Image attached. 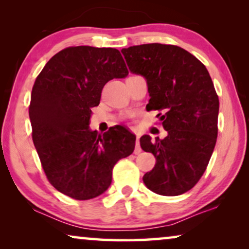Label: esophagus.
<instances>
[{
    "mask_svg": "<svg viewBox=\"0 0 249 249\" xmlns=\"http://www.w3.org/2000/svg\"><path fill=\"white\" fill-rule=\"evenodd\" d=\"M134 153H135L136 155L141 154V153H142V148H141V145H139V138H138V136H137V138H136V146H135V151H134Z\"/></svg>",
    "mask_w": 249,
    "mask_h": 249,
    "instance_id": "obj_1",
    "label": "esophagus"
}]
</instances>
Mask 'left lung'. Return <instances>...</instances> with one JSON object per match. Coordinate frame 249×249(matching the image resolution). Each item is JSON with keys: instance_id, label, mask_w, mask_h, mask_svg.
<instances>
[{"instance_id": "1", "label": "left lung", "mask_w": 249, "mask_h": 249, "mask_svg": "<svg viewBox=\"0 0 249 249\" xmlns=\"http://www.w3.org/2000/svg\"><path fill=\"white\" fill-rule=\"evenodd\" d=\"M129 70L147 80L148 111H159L164 139L141 138L156 163L142 181L152 192L177 196L199 181L217 137L219 96L205 66L186 50L169 44H142L121 51Z\"/></svg>"}]
</instances>
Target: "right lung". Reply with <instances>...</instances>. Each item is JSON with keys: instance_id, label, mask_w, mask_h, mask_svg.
<instances>
[{"instance_id": "add662e5", "label": "right lung", "mask_w": 249, "mask_h": 249, "mask_svg": "<svg viewBox=\"0 0 249 249\" xmlns=\"http://www.w3.org/2000/svg\"><path fill=\"white\" fill-rule=\"evenodd\" d=\"M128 73L117 49L70 46L36 78L29 104L34 145L47 180L71 198L103 194L115 163L134 152L136 137L124 128L112 127L101 135L88 127L104 85Z\"/></svg>"}]
</instances>
